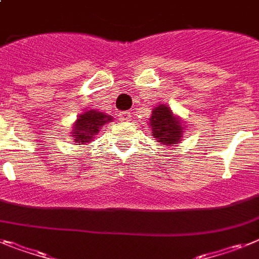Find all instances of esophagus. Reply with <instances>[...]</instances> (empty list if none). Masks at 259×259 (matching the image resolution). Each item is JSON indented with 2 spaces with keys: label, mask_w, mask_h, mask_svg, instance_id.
<instances>
[{
  "label": "esophagus",
  "mask_w": 259,
  "mask_h": 259,
  "mask_svg": "<svg viewBox=\"0 0 259 259\" xmlns=\"http://www.w3.org/2000/svg\"><path fill=\"white\" fill-rule=\"evenodd\" d=\"M119 119L121 121H127L130 118V113L129 112H119Z\"/></svg>",
  "instance_id": "1"
}]
</instances>
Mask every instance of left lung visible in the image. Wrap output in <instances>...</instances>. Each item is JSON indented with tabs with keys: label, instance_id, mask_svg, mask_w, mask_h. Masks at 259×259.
<instances>
[{
	"label": "left lung",
	"instance_id": "1",
	"mask_svg": "<svg viewBox=\"0 0 259 259\" xmlns=\"http://www.w3.org/2000/svg\"><path fill=\"white\" fill-rule=\"evenodd\" d=\"M150 126L156 142L162 145H172L180 141L183 137V126L177 117L174 116L170 108L166 105L156 106L153 109V114L150 117Z\"/></svg>",
	"mask_w": 259,
	"mask_h": 259
}]
</instances>
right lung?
<instances>
[{
	"instance_id": "1",
	"label": "right lung",
	"mask_w": 259,
	"mask_h": 259,
	"mask_svg": "<svg viewBox=\"0 0 259 259\" xmlns=\"http://www.w3.org/2000/svg\"><path fill=\"white\" fill-rule=\"evenodd\" d=\"M112 119V117L108 116V114L96 112V110L84 112L73 125L72 134L75 142H77L79 145L88 143L92 138H95L100 127L105 125L106 122H110Z\"/></svg>"
}]
</instances>
